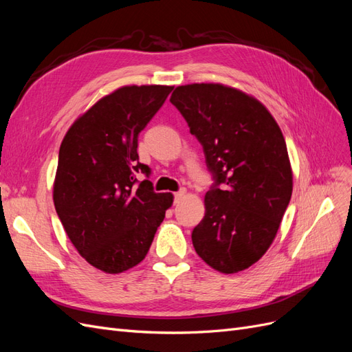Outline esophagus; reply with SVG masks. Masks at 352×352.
I'll return each instance as SVG.
<instances>
[{"label": "esophagus", "mask_w": 352, "mask_h": 352, "mask_svg": "<svg viewBox=\"0 0 352 352\" xmlns=\"http://www.w3.org/2000/svg\"><path fill=\"white\" fill-rule=\"evenodd\" d=\"M185 195H186V189H180V190H177V192L175 194V202H179V201L182 199Z\"/></svg>", "instance_id": "34e87169"}]
</instances>
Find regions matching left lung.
<instances>
[{
	"label": "left lung",
	"mask_w": 352,
	"mask_h": 352,
	"mask_svg": "<svg viewBox=\"0 0 352 352\" xmlns=\"http://www.w3.org/2000/svg\"><path fill=\"white\" fill-rule=\"evenodd\" d=\"M170 102L204 148L216 179L192 230L197 254L220 273L251 267L270 248L292 195V167L274 117L252 95L221 83L177 87Z\"/></svg>",
	"instance_id": "obj_1"
}]
</instances>
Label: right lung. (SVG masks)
I'll return each instance as SVG.
<instances>
[{"label":"right lung","mask_w":352,"mask_h":352,"mask_svg":"<svg viewBox=\"0 0 352 352\" xmlns=\"http://www.w3.org/2000/svg\"><path fill=\"white\" fill-rule=\"evenodd\" d=\"M173 87L126 85L79 116L63 138L52 188L69 239L95 269L117 274L140 264L172 207L170 192L155 194L140 163L138 135Z\"/></svg>","instance_id":"obj_1"}]
</instances>
